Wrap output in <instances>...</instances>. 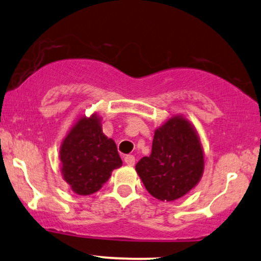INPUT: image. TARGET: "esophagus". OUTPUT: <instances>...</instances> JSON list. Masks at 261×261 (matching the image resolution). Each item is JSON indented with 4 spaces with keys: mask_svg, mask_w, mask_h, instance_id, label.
I'll return each mask as SVG.
<instances>
[{
    "mask_svg": "<svg viewBox=\"0 0 261 261\" xmlns=\"http://www.w3.org/2000/svg\"><path fill=\"white\" fill-rule=\"evenodd\" d=\"M125 164H127L128 166H134L135 165V156L134 155H126L124 158Z\"/></svg>",
    "mask_w": 261,
    "mask_h": 261,
    "instance_id": "esophagus-1",
    "label": "esophagus"
}]
</instances>
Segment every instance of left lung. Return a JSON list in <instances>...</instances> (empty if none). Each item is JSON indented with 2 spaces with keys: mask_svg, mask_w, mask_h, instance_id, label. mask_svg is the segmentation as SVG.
I'll use <instances>...</instances> for the list:
<instances>
[{
  "mask_svg": "<svg viewBox=\"0 0 261 261\" xmlns=\"http://www.w3.org/2000/svg\"><path fill=\"white\" fill-rule=\"evenodd\" d=\"M144 187L159 200L172 202L196 187L204 171L198 133L182 115L168 119L154 131L152 153L136 164Z\"/></svg>",
  "mask_w": 261,
  "mask_h": 261,
  "instance_id": "8db88e82",
  "label": "left lung"
}]
</instances>
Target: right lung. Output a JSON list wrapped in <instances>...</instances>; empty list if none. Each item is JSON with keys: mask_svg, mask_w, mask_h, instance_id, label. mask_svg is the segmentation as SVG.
Masks as SVG:
<instances>
[{"mask_svg": "<svg viewBox=\"0 0 261 261\" xmlns=\"http://www.w3.org/2000/svg\"><path fill=\"white\" fill-rule=\"evenodd\" d=\"M59 159L63 178L79 196L99 191L122 164L117 144L103 134L97 114L77 119L63 140Z\"/></svg>", "mask_w": 261, "mask_h": 261, "instance_id": "1", "label": "right lung"}]
</instances>
